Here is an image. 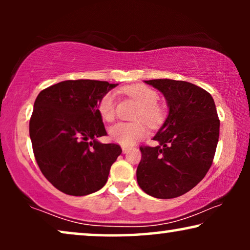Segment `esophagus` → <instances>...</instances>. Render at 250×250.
Returning a JSON list of instances; mask_svg holds the SVG:
<instances>
[{
	"label": "esophagus",
	"mask_w": 250,
	"mask_h": 250,
	"mask_svg": "<svg viewBox=\"0 0 250 250\" xmlns=\"http://www.w3.org/2000/svg\"><path fill=\"white\" fill-rule=\"evenodd\" d=\"M122 150H123V153H127V152L129 151V146H122Z\"/></svg>",
	"instance_id": "obj_1"
}]
</instances>
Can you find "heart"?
<instances>
[{
  "mask_svg": "<svg viewBox=\"0 0 250 250\" xmlns=\"http://www.w3.org/2000/svg\"><path fill=\"white\" fill-rule=\"evenodd\" d=\"M125 93L140 104L136 111L134 123H118L109 129V136L112 141L125 146H131L146 135V122L149 126H157L163 122L165 111L162 105L157 104L158 93L153 88L146 85H135L125 88ZM98 111L104 122H112L116 116V95L108 92L100 99L98 104Z\"/></svg>",
  "mask_w": 250,
  "mask_h": 250,
  "instance_id": "b5f03b06",
  "label": "heart"
}]
</instances>
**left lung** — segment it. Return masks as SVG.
<instances>
[{
  "mask_svg": "<svg viewBox=\"0 0 250 250\" xmlns=\"http://www.w3.org/2000/svg\"><path fill=\"white\" fill-rule=\"evenodd\" d=\"M163 93L168 116L153 136L157 146H141L136 180L149 196L170 199L187 193L206 175L220 135L211 95L184 81H145Z\"/></svg>",
  "mask_w": 250,
  "mask_h": 250,
  "instance_id": "1",
  "label": "left lung"
}]
</instances>
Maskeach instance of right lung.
I'll use <instances>...</instances> for the list:
<instances>
[{
	"mask_svg": "<svg viewBox=\"0 0 250 250\" xmlns=\"http://www.w3.org/2000/svg\"><path fill=\"white\" fill-rule=\"evenodd\" d=\"M117 85L63 81L37 95L29 122L34 156L43 175L61 192L86 196L107 182L122 149L98 141L107 135L98 104Z\"/></svg>",
	"mask_w": 250,
	"mask_h": 250,
	"instance_id": "right-lung-1",
	"label": "right lung"
}]
</instances>
